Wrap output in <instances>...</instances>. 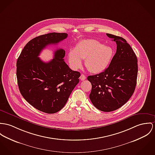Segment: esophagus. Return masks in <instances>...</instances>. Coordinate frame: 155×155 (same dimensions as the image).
<instances>
[{
    "label": "esophagus",
    "mask_w": 155,
    "mask_h": 155,
    "mask_svg": "<svg viewBox=\"0 0 155 155\" xmlns=\"http://www.w3.org/2000/svg\"><path fill=\"white\" fill-rule=\"evenodd\" d=\"M80 80H81V81H84V80H85L86 77H85V76L84 74H81V76H80Z\"/></svg>",
    "instance_id": "1"
}]
</instances>
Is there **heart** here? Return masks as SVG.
Instances as JSON below:
<instances>
[{
  "instance_id": "obj_1",
  "label": "heart",
  "mask_w": 155,
  "mask_h": 155,
  "mask_svg": "<svg viewBox=\"0 0 155 155\" xmlns=\"http://www.w3.org/2000/svg\"><path fill=\"white\" fill-rule=\"evenodd\" d=\"M111 47L102 44L97 40L89 39L80 41L68 54L69 63L74 70L82 66V60L88 70L94 74L104 71L109 65L113 56Z\"/></svg>"
}]
</instances>
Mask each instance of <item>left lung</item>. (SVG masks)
I'll return each instance as SVG.
<instances>
[{"label":"left lung","instance_id":"1","mask_svg":"<svg viewBox=\"0 0 155 155\" xmlns=\"http://www.w3.org/2000/svg\"><path fill=\"white\" fill-rule=\"evenodd\" d=\"M117 44L116 53L104 71L90 75V99L97 109L110 112L123 106L133 95L137 77V59L126 39L107 34Z\"/></svg>","mask_w":155,"mask_h":155}]
</instances>
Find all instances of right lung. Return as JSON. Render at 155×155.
Masks as SVG:
<instances>
[{"label":"right lung","instance_id":"1","mask_svg":"<svg viewBox=\"0 0 155 155\" xmlns=\"http://www.w3.org/2000/svg\"><path fill=\"white\" fill-rule=\"evenodd\" d=\"M66 33L52 32L29 41L16 62V77L19 91L33 107L52 114L61 110L79 83L80 73L72 71L64 61L65 51L58 49L48 62L38 56L46 47L57 44L67 38Z\"/></svg>","mask_w":155,"mask_h":155}]
</instances>
